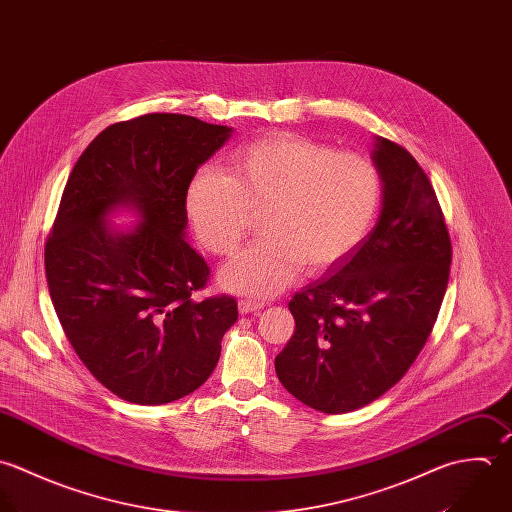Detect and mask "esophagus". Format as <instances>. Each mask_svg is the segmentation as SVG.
I'll list each match as a JSON object with an SVG mask.
<instances>
[{
    "label": "esophagus",
    "mask_w": 512,
    "mask_h": 512,
    "mask_svg": "<svg viewBox=\"0 0 512 512\" xmlns=\"http://www.w3.org/2000/svg\"><path fill=\"white\" fill-rule=\"evenodd\" d=\"M264 308V302H256V300H250V298H244V300H238V310L240 314H252V312H258Z\"/></svg>",
    "instance_id": "34e87169"
}]
</instances>
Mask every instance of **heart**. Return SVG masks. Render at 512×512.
Masks as SVG:
<instances>
[{"label": "heart", "instance_id": "obj_1", "mask_svg": "<svg viewBox=\"0 0 512 512\" xmlns=\"http://www.w3.org/2000/svg\"><path fill=\"white\" fill-rule=\"evenodd\" d=\"M230 171L196 172L186 214L216 256H232L260 218L264 238L220 272L224 288L250 296L278 292L298 266L308 274L336 266L363 240L381 200L369 159L304 137L244 145L232 153Z\"/></svg>", "mask_w": 512, "mask_h": 512}]
</instances>
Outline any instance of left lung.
I'll return each mask as SVG.
<instances>
[{"instance_id": "1", "label": "left lung", "mask_w": 512, "mask_h": 512, "mask_svg": "<svg viewBox=\"0 0 512 512\" xmlns=\"http://www.w3.org/2000/svg\"><path fill=\"white\" fill-rule=\"evenodd\" d=\"M381 212L373 230L288 308L296 332L276 355L282 385L338 415L391 389L429 338L449 282L451 238L419 163L377 137Z\"/></svg>"}]
</instances>
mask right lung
<instances>
[{"label": "right lung", "instance_id": "obj_1", "mask_svg": "<svg viewBox=\"0 0 512 512\" xmlns=\"http://www.w3.org/2000/svg\"><path fill=\"white\" fill-rule=\"evenodd\" d=\"M232 135L151 113L99 133L65 184L45 242L49 296L79 359L117 397L163 405L198 389L238 320L236 300H196L210 268L186 236L190 180ZM131 207L142 222L108 226Z\"/></svg>", "mask_w": 512, "mask_h": 512}]
</instances>
